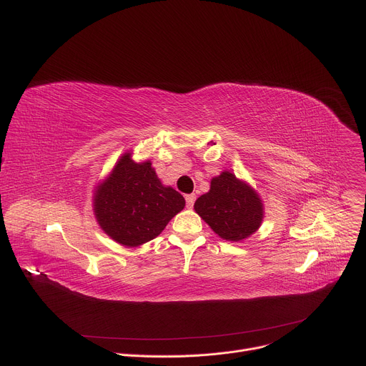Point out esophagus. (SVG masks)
Segmentation results:
<instances>
[{"label":"esophagus","mask_w":366,"mask_h":366,"mask_svg":"<svg viewBox=\"0 0 366 366\" xmlns=\"http://www.w3.org/2000/svg\"><path fill=\"white\" fill-rule=\"evenodd\" d=\"M185 201H187V207L191 208L195 202V195L194 194H189V195H185Z\"/></svg>","instance_id":"34e87169"}]
</instances>
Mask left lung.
<instances>
[{
  "label": "left lung",
  "instance_id": "1",
  "mask_svg": "<svg viewBox=\"0 0 366 366\" xmlns=\"http://www.w3.org/2000/svg\"><path fill=\"white\" fill-rule=\"evenodd\" d=\"M194 210L214 233L230 242L249 237L264 220V204L257 192L229 171L212 179L210 191L195 201Z\"/></svg>",
  "mask_w": 366,
  "mask_h": 366
}]
</instances>
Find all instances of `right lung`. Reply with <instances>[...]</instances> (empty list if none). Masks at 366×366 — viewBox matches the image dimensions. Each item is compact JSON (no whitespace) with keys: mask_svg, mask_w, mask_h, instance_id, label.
Listing matches in <instances>:
<instances>
[{"mask_svg":"<svg viewBox=\"0 0 366 366\" xmlns=\"http://www.w3.org/2000/svg\"><path fill=\"white\" fill-rule=\"evenodd\" d=\"M184 207V197L162 185L150 161L136 164L132 153L122 156L94 192V214L99 227L127 247L159 236Z\"/></svg>","mask_w":366,"mask_h":366,"instance_id":"right-lung-1","label":"right lung"}]
</instances>
